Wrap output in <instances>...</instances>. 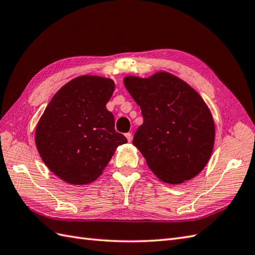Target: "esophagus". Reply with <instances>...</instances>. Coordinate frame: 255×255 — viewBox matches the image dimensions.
<instances>
[{
  "label": "esophagus",
  "instance_id": "34e87169",
  "mask_svg": "<svg viewBox=\"0 0 255 255\" xmlns=\"http://www.w3.org/2000/svg\"><path fill=\"white\" fill-rule=\"evenodd\" d=\"M125 135H126V138H127V140H128L129 142H131V140H132V134H131V133H130V132H128V133H126Z\"/></svg>",
  "mask_w": 255,
  "mask_h": 255
}]
</instances>
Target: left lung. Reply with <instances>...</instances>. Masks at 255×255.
I'll list each match as a JSON object with an SVG mask.
<instances>
[{
	"instance_id": "8db88e82",
	"label": "left lung",
	"mask_w": 255,
	"mask_h": 255,
	"mask_svg": "<svg viewBox=\"0 0 255 255\" xmlns=\"http://www.w3.org/2000/svg\"><path fill=\"white\" fill-rule=\"evenodd\" d=\"M124 85L142 111L132 143L152 172L174 185L199 174L215 139L212 114L200 95L166 71L145 78L129 75Z\"/></svg>"
}]
</instances>
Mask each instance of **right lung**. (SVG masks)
I'll return each mask as SVG.
<instances>
[{
	"mask_svg": "<svg viewBox=\"0 0 255 255\" xmlns=\"http://www.w3.org/2000/svg\"><path fill=\"white\" fill-rule=\"evenodd\" d=\"M115 89L108 77L81 75L57 91L35 129V145L49 170L72 185L89 184L102 174L119 145L106 108Z\"/></svg>",
	"mask_w": 255,
	"mask_h": 255,
	"instance_id": "1",
	"label": "right lung"
}]
</instances>
